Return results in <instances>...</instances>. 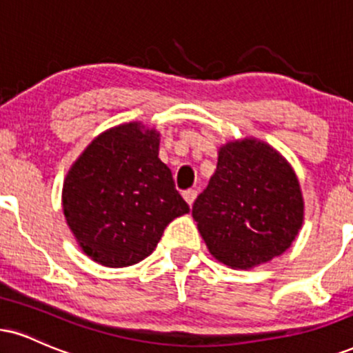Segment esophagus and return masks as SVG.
<instances>
[{
    "mask_svg": "<svg viewBox=\"0 0 353 353\" xmlns=\"http://www.w3.org/2000/svg\"><path fill=\"white\" fill-rule=\"evenodd\" d=\"M182 197H184V201L188 202L189 205H192L194 201H195V197H197V190H194V189L184 190V192H182Z\"/></svg>",
    "mask_w": 353,
    "mask_h": 353,
    "instance_id": "esophagus-1",
    "label": "esophagus"
}]
</instances>
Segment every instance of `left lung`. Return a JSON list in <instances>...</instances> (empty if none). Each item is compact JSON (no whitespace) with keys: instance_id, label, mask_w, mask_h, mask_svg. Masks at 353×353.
Listing matches in <instances>:
<instances>
[{"instance_id":"1","label":"left lung","mask_w":353,"mask_h":353,"mask_svg":"<svg viewBox=\"0 0 353 353\" xmlns=\"http://www.w3.org/2000/svg\"><path fill=\"white\" fill-rule=\"evenodd\" d=\"M192 217L215 260L252 270L286 252L303 227L298 176L261 139L228 141L220 146L209 185L195 199Z\"/></svg>"}]
</instances>
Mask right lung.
<instances>
[{"label":"right lung","instance_id":"add662e5","mask_svg":"<svg viewBox=\"0 0 353 353\" xmlns=\"http://www.w3.org/2000/svg\"><path fill=\"white\" fill-rule=\"evenodd\" d=\"M159 131L121 123L97 136L62 188L65 222L99 265L125 268L150 256L164 228L188 214L171 169L158 158Z\"/></svg>","mask_w":353,"mask_h":353}]
</instances>
